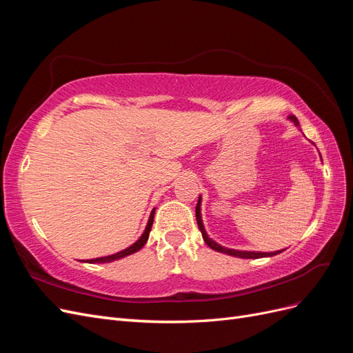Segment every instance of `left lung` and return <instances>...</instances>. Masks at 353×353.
Returning a JSON list of instances; mask_svg holds the SVG:
<instances>
[{"label":"left lung","instance_id":"left-lung-1","mask_svg":"<svg viewBox=\"0 0 353 353\" xmlns=\"http://www.w3.org/2000/svg\"><path fill=\"white\" fill-rule=\"evenodd\" d=\"M288 121H292L297 128H301V125H299V121L296 116H288L287 117ZM196 218H197V225H199V230L201 232L203 236V240H205V243L209 245L210 249L216 250V252H221V253H225V254H230V256H236V258H241V259H259V258H270V256H275L281 253L283 250H276V252H250V250H236V249H228L225 248V245H221L219 243H216L215 240H212L208 232L205 230V225H203V221H201V196L199 197V203L196 206Z\"/></svg>","mask_w":353,"mask_h":353}]
</instances>
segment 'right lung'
Here are the masks:
<instances>
[{
    "mask_svg": "<svg viewBox=\"0 0 353 353\" xmlns=\"http://www.w3.org/2000/svg\"><path fill=\"white\" fill-rule=\"evenodd\" d=\"M154 212H156V209L152 210L150 218H148V222H147L144 232L141 234V237L138 239L134 244H131L130 248H126V249H123V250H121V252H117V253H114V254L101 256V258H95V259H87V261H83V262H87V263H110V262H113V261H119V259H122V258H126V256H130V254L138 252L140 249H143V245H144V244L147 243V240H148V236H150L152 225H153V219H154Z\"/></svg>",
    "mask_w": 353,
    "mask_h": 353,
    "instance_id": "right-lung-1",
    "label": "right lung"
}]
</instances>
